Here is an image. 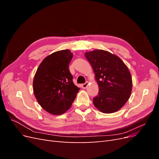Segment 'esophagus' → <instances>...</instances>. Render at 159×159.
Masks as SVG:
<instances>
[{
	"label": "esophagus",
	"instance_id": "1",
	"mask_svg": "<svg viewBox=\"0 0 159 159\" xmlns=\"http://www.w3.org/2000/svg\"><path fill=\"white\" fill-rule=\"evenodd\" d=\"M88 84H89V83L88 82H85V84H83L82 85H81V87H82V88L83 89H85V88H87V87L88 86Z\"/></svg>",
	"mask_w": 159,
	"mask_h": 159
}]
</instances>
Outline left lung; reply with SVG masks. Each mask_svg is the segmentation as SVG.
Returning <instances> with one entry per match:
<instances>
[{
    "label": "left lung",
    "instance_id": "left-lung-1",
    "mask_svg": "<svg viewBox=\"0 0 159 159\" xmlns=\"http://www.w3.org/2000/svg\"><path fill=\"white\" fill-rule=\"evenodd\" d=\"M93 70L99 93L95 107L104 113H115L127 103L132 90V78L127 66L117 56L103 50L85 53Z\"/></svg>",
    "mask_w": 159,
    "mask_h": 159
}]
</instances>
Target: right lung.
Listing matches in <instances>:
<instances>
[{"label":"right lung","mask_w":159,"mask_h":159,"mask_svg":"<svg viewBox=\"0 0 159 159\" xmlns=\"http://www.w3.org/2000/svg\"><path fill=\"white\" fill-rule=\"evenodd\" d=\"M73 54L60 50L41 62L33 80L34 94L40 106L52 115H61L71 106L80 88L73 82L69 64Z\"/></svg>","instance_id":"obj_1"}]
</instances>
